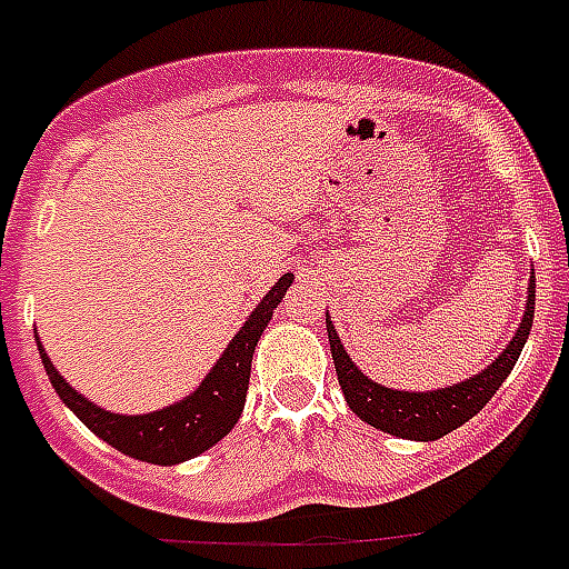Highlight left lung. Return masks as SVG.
Returning a JSON list of instances; mask_svg holds the SVG:
<instances>
[{"label":"left lung","mask_w":569,"mask_h":569,"mask_svg":"<svg viewBox=\"0 0 569 569\" xmlns=\"http://www.w3.org/2000/svg\"><path fill=\"white\" fill-rule=\"evenodd\" d=\"M531 321H535V280L529 286V303L522 316L520 328L513 333L502 355L487 366L485 372L460 380L455 387L431 389V392H405V389H389L366 378L351 357L339 342L337 330L330 325L328 316V339L333 366H337L339 387L346 396L348 407L355 410L363 422L380 428L383 433L401 437V440H440L463 422H469L481 407L496 396V389L502 387L505 378L511 375L513 363L520 360V351L529 339Z\"/></svg>","instance_id":"obj_1"}]
</instances>
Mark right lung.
<instances>
[{"label":"right lung","instance_id":"right-lung-1","mask_svg":"<svg viewBox=\"0 0 569 569\" xmlns=\"http://www.w3.org/2000/svg\"><path fill=\"white\" fill-rule=\"evenodd\" d=\"M292 280L295 274H283L277 280L274 289L259 301L257 310L250 312L244 328L232 337L221 360L212 366V372L206 375L203 383L191 396H186L171 407H162L156 413L123 416L102 410L93 401H88L82 392H76L56 372V366L47 357V351L38 346L40 360H43V369H47L49 380H52V387L61 396V401L100 440H106L118 451L129 455V458L159 463V467H173V463H182V460L203 455L209 446L223 440L232 431V425L239 422L244 396H248L253 348H257L262 330L271 321V312H274L277 303L283 301L286 289L292 286Z\"/></svg>","mask_w":569,"mask_h":569}]
</instances>
